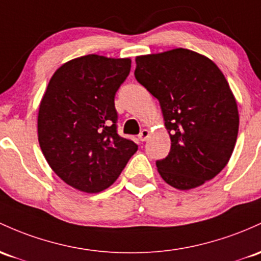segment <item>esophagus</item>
Instances as JSON below:
<instances>
[{"label":"esophagus","instance_id":"esophagus-1","mask_svg":"<svg viewBox=\"0 0 261 261\" xmlns=\"http://www.w3.org/2000/svg\"><path fill=\"white\" fill-rule=\"evenodd\" d=\"M150 137V131L147 130V128H144V130L141 131V133L139 134V140L140 141H146V140Z\"/></svg>","mask_w":261,"mask_h":261}]
</instances>
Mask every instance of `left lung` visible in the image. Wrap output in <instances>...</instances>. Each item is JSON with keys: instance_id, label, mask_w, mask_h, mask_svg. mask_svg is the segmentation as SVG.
<instances>
[{"instance_id": "1", "label": "left lung", "mask_w": 261, "mask_h": 261, "mask_svg": "<svg viewBox=\"0 0 261 261\" xmlns=\"http://www.w3.org/2000/svg\"><path fill=\"white\" fill-rule=\"evenodd\" d=\"M135 61V78L160 101L170 134V153L156 162L160 176L181 191L214 178L227 166L239 128L224 74L210 58L185 48Z\"/></svg>"}]
</instances>
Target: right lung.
Returning a JSON list of instances; mask_svg holds the SVG:
<instances>
[{"label":"right lung","mask_w":261,"mask_h":261,"mask_svg":"<svg viewBox=\"0 0 261 261\" xmlns=\"http://www.w3.org/2000/svg\"><path fill=\"white\" fill-rule=\"evenodd\" d=\"M130 69V58L88 54L61 65L43 94L39 146L51 170L75 190H107L137 151L116 133L114 99Z\"/></svg>","instance_id":"add662e5"}]
</instances>
